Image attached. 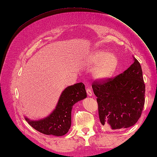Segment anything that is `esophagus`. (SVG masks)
I'll return each instance as SVG.
<instances>
[{"label": "esophagus", "mask_w": 157, "mask_h": 157, "mask_svg": "<svg viewBox=\"0 0 157 157\" xmlns=\"http://www.w3.org/2000/svg\"><path fill=\"white\" fill-rule=\"evenodd\" d=\"M86 93H87V94H88V96H91L92 95V90H91V89L90 88H86Z\"/></svg>", "instance_id": "esophagus-1"}]
</instances>
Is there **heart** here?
<instances>
[{
	"instance_id": "heart-1",
	"label": "heart",
	"mask_w": 157,
	"mask_h": 157,
	"mask_svg": "<svg viewBox=\"0 0 157 157\" xmlns=\"http://www.w3.org/2000/svg\"><path fill=\"white\" fill-rule=\"evenodd\" d=\"M90 64L97 65L94 71L95 77L99 79H106L115 73L118 66L117 56L113 53H108L103 50H98L90 54L88 57Z\"/></svg>"
}]
</instances>
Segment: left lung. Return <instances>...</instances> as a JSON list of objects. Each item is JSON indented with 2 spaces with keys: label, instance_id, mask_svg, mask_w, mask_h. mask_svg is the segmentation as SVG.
Listing matches in <instances>:
<instances>
[{
  "label": "left lung",
  "instance_id": "8db88e82",
  "mask_svg": "<svg viewBox=\"0 0 157 157\" xmlns=\"http://www.w3.org/2000/svg\"><path fill=\"white\" fill-rule=\"evenodd\" d=\"M92 86L103 126L112 130L127 128L140 119L145 104V86L141 67L136 58L123 73L94 80Z\"/></svg>",
  "mask_w": 157,
  "mask_h": 157
}]
</instances>
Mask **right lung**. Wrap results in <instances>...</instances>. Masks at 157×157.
<instances>
[{
  "label": "right lung",
  "mask_w": 157,
  "mask_h": 157,
  "mask_svg": "<svg viewBox=\"0 0 157 157\" xmlns=\"http://www.w3.org/2000/svg\"><path fill=\"white\" fill-rule=\"evenodd\" d=\"M86 98L82 82L65 88L61 94L58 105L50 116L38 121L25 120L34 129L46 135L61 136L67 134L71 124V111L75 103Z\"/></svg>",
  "instance_id": "add662e5"
}]
</instances>
